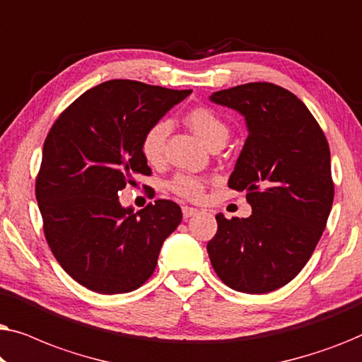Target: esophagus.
Instances as JSON below:
<instances>
[{"mask_svg":"<svg viewBox=\"0 0 362 362\" xmlns=\"http://www.w3.org/2000/svg\"><path fill=\"white\" fill-rule=\"evenodd\" d=\"M196 214H197V209H194V207L182 206V216H185V219H189V217L196 216Z\"/></svg>","mask_w":362,"mask_h":362,"instance_id":"34e87169","label":"esophagus"}]
</instances>
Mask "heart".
<instances>
[{"instance_id": "obj_1", "label": "heart", "mask_w": 362, "mask_h": 362, "mask_svg": "<svg viewBox=\"0 0 362 362\" xmlns=\"http://www.w3.org/2000/svg\"><path fill=\"white\" fill-rule=\"evenodd\" d=\"M186 123L207 146L212 145L216 140H227V135H229V128H227L226 122L214 110L206 107L194 108V110L187 113ZM170 132L171 123L166 118H161V120L148 127L146 132L143 133L140 151L150 165H156L163 160L166 138L170 135ZM168 186L175 194L189 201H197L204 194L206 181L194 175H176Z\"/></svg>"}]
</instances>
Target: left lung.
<instances>
[{"label":"left lung","instance_id":"8db88e82","mask_svg":"<svg viewBox=\"0 0 362 362\" xmlns=\"http://www.w3.org/2000/svg\"><path fill=\"white\" fill-rule=\"evenodd\" d=\"M209 98L245 118L249 136L229 187L247 192L252 214H217L207 254L232 290L269 293L300 274L328 222L334 199L328 140L305 103L275 83H244Z\"/></svg>","mask_w":362,"mask_h":362}]
</instances>
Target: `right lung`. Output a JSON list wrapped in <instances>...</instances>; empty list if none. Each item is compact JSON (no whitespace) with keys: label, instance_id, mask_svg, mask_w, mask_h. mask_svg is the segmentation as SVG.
I'll list each match as a JSON object with an SVG mask.
<instances>
[{"label":"right lung","instance_id":"obj_1","mask_svg":"<svg viewBox=\"0 0 362 362\" xmlns=\"http://www.w3.org/2000/svg\"><path fill=\"white\" fill-rule=\"evenodd\" d=\"M192 90L108 81L83 92L47 133L36 199L49 249L77 284L103 295L136 290L156 269L181 207L158 199L133 212L118 192L151 175L143 133Z\"/></svg>","mask_w":362,"mask_h":362}]
</instances>
